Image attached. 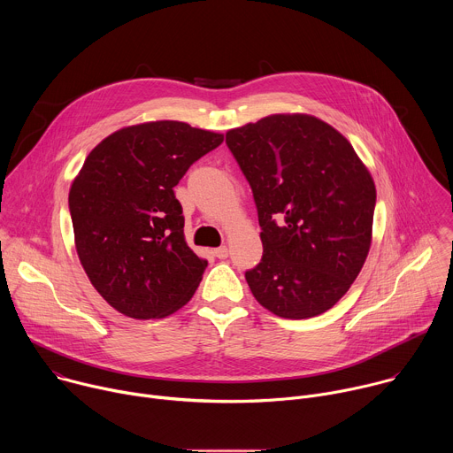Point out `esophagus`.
<instances>
[{"label":"esophagus","instance_id":"esophagus-1","mask_svg":"<svg viewBox=\"0 0 453 453\" xmlns=\"http://www.w3.org/2000/svg\"><path fill=\"white\" fill-rule=\"evenodd\" d=\"M213 254L219 257V260H226L227 254H229V250H227V247H226V245H220V247H217V249L213 250Z\"/></svg>","mask_w":453,"mask_h":453}]
</instances>
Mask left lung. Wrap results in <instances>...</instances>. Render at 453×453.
Here are the masks:
<instances>
[{
    "label": "left lung",
    "instance_id": "1",
    "mask_svg": "<svg viewBox=\"0 0 453 453\" xmlns=\"http://www.w3.org/2000/svg\"><path fill=\"white\" fill-rule=\"evenodd\" d=\"M226 143L262 227V262L245 273L256 301L285 319L330 310L371 245L376 188L351 143L308 114H273L233 128Z\"/></svg>",
    "mask_w": 453,
    "mask_h": 453
}]
</instances>
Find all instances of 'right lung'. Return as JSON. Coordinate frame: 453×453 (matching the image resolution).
<instances>
[{"instance_id": "1", "label": "right lung", "mask_w": 453, "mask_h": 453, "mask_svg": "<svg viewBox=\"0 0 453 453\" xmlns=\"http://www.w3.org/2000/svg\"><path fill=\"white\" fill-rule=\"evenodd\" d=\"M224 142L182 121L125 127L98 143L70 189L81 264L119 313L157 319L196 294L206 260L184 240L173 186Z\"/></svg>"}]
</instances>
